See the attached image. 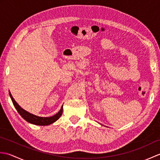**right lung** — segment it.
I'll return each instance as SVG.
<instances>
[{
	"label": "right lung",
	"instance_id": "add662e5",
	"mask_svg": "<svg viewBox=\"0 0 160 160\" xmlns=\"http://www.w3.org/2000/svg\"><path fill=\"white\" fill-rule=\"evenodd\" d=\"M10 98L12 100V102L13 104V106L15 107L17 111L18 112V113L21 115V117L25 120L27 122H29V123L33 124H36V125H40V126H47V125H49L55 122L56 120H58L60 117L62 115V106L61 107L60 110L58 111V113H57L56 115H53L52 117H39L37 116V115H35L33 114H32L29 113L25 110H24L22 108L20 107L18 104L16 102L15 100L13 99V98L12 97L11 93L10 91L9 92Z\"/></svg>",
	"mask_w": 160,
	"mask_h": 160
}]
</instances>
